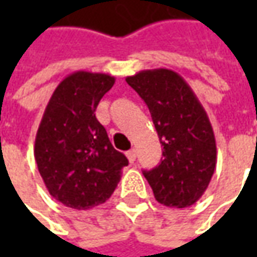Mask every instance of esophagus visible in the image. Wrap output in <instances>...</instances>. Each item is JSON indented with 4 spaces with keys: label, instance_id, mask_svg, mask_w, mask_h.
Here are the masks:
<instances>
[{
    "label": "esophagus",
    "instance_id": "1",
    "mask_svg": "<svg viewBox=\"0 0 257 257\" xmlns=\"http://www.w3.org/2000/svg\"><path fill=\"white\" fill-rule=\"evenodd\" d=\"M125 156H127V159H128L130 163H134V162H136V150H128V152L125 153Z\"/></svg>",
    "mask_w": 257,
    "mask_h": 257
}]
</instances>
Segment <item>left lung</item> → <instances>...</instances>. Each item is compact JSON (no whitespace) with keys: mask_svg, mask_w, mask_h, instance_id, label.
Listing matches in <instances>:
<instances>
[{"mask_svg":"<svg viewBox=\"0 0 257 257\" xmlns=\"http://www.w3.org/2000/svg\"><path fill=\"white\" fill-rule=\"evenodd\" d=\"M147 104L163 159L144 177L154 197L169 207H189L206 192L216 169V139L206 110L182 75L167 68L125 78Z\"/></svg>","mask_w":257,"mask_h":257,"instance_id":"8db88e82","label":"left lung"}]
</instances>
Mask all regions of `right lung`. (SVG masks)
Here are the masks:
<instances>
[{
  "label": "right lung",
  "instance_id": "right-lung-1",
  "mask_svg": "<svg viewBox=\"0 0 257 257\" xmlns=\"http://www.w3.org/2000/svg\"><path fill=\"white\" fill-rule=\"evenodd\" d=\"M113 75L75 71L57 85L35 136L34 157L48 193L67 207L104 203L121 179L127 157L110 143L95 108Z\"/></svg>",
  "mask_w": 257,
  "mask_h": 257
}]
</instances>
